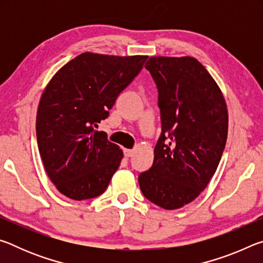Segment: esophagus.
Returning a JSON list of instances; mask_svg holds the SVG:
<instances>
[{
    "label": "esophagus",
    "mask_w": 263,
    "mask_h": 263,
    "mask_svg": "<svg viewBox=\"0 0 263 263\" xmlns=\"http://www.w3.org/2000/svg\"><path fill=\"white\" fill-rule=\"evenodd\" d=\"M133 154H135V151H133V149H125V151H124V155H125L126 158L132 157Z\"/></svg>",
    "instance_id": "1"
}]
</instances>
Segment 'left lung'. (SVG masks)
I'll return each mask as SVG.
<instances>
[{"instance_id": "1", "label": "left lung", "mask_w": 263, "mask_h": 263, "mask_svg": "<svg viewBox=\"0 0 263 263\" xmlns=\"http://www.w3.org/2000/svg\"><path fill=\"white\" fill-rule=\"evenodd\" d=\"M145 67L157 83L162 128L152 167L138 181L148 201L175 210L198 197L216 173L228 139V106L193 57H151Z\"/></svg>"}]
</instances>
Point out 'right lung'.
<instances>
[{"label":"right lung","mask_w":263,"mask_h":263,"mask_svg":"<svg viewBox=\"0 0 263 263\" xmlns=\"http://www.w3.org/2000/svg\"><path fill=\"white\" fill-rule=\"evenodd\" d=\"M146 59L84 52L47 83L35 119L38 149L48 177L66 197L94 198L108 188L123 151L96 128Z\"/></svg>","instance_id":"add662e5"}]
</instances>
